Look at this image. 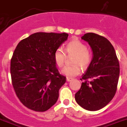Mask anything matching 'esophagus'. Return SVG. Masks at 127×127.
Here are the masks:
<instances>
[{
  "mask_svg": "<svg viewBox=\"0 0 127 127\" xmlns=\"http://www.w3.org/2000/svg\"><path fill=\"white\" fill-rule=\"evenodd\" d=\"M72 80V78H70V77H66V81H67V82H70V81H71Z\"/></svg>",
  "mask_w": 127,
  "mask_h": 127,
  "instance_id": "1",
  "label": "esophagus"
}]
</instances>
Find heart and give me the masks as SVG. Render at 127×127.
<instances>
[{"instance_id":"b5f03b06","label":"heart","mask_w":127,"mask_h":127,"mask_svg":"<svg viewBox=\"0 0 127 127\" xmlns=\"http://www.w3.org/2000/svg\"><path fill=\"white\" fill-rule=\"evenodd\" d=\"M66 51L69 55H75L72 66H64L61 73L67 77L72 78L81 72V65L83 68L87 67L91 62V55L87 50V47L84 43L77 39H73L67 44ZM54 60L59 67H63L66 60V53L62 48H58L54 53Z\"/></svg>"}]
</instances>
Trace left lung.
I'll use <instances>...</instances> for the list:
<instances>
[{"mask_svg": "<svg viewBox=\"0 0 127 127\" xmlns=\"http://www.w3.org/2000/svg\"><path fill=\"white\" fill-rule=\"evenodd\" d=\"M92 51V59L83 74L80 89L75 94L77 104L89 111H96L106 106L116 93L120 66L116 53L110 41L93 33L84 35Z\"/></svg>", "mask_w": 127, "mask_h": 127, "instance_id": "left-lung-1", "label": "left lung"}]
</instances>
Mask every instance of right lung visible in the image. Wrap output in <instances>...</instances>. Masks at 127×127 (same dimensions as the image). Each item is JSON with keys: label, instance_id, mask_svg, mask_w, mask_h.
Here are the masks:
<instances>
[{"label": "right lung", "instance_id": "right-lung-1", "mask_svg": "<svg viewBox=\"0 0 127 127\" xmlns=\"http://www.w3.org/2000/svg\"><path fill=\"white\" fill-rule=\"evenodd\" d=\"M67 37L66 33L37 32L17 45L10 63L12 85L28 109L45 112L57 101L66 77L56 68L53 55Z\"/></svg>", "mask_w": 127, "mask_h": 127}]
</instances>
